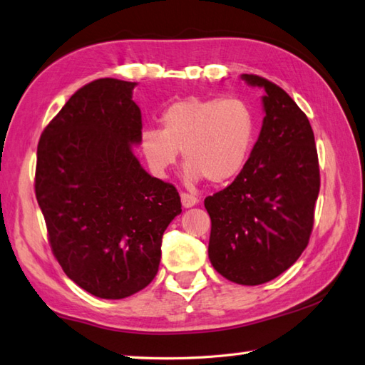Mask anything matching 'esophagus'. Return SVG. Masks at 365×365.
<instances>
[{
	"instance_id": "1",
	"label": "esophagus",
	"mask_w": 365,
	"mask_h": 365,
	"mask_svg": "<svg viewBox=\"0 0 365 365\" xmlns=\"http://www.w3.org/2000/svg\"><path fill=\"white\" fill-rule=\"evenodd\" d=\"M181 202L184 208H190V206H195L198 203V197L187 194V192H182L181 194Z\"/></svg>"
}]
</instances>
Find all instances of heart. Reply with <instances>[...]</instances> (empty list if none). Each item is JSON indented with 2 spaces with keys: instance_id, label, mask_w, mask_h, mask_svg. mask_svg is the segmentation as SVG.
Instances as JSON below:
<instances>
[{
  "instance_id": "1",
  "label": "heart",
  "mask_w": 365,
  "mask_h": 365,
  "mask_svg": "<svg viewBox=\"0 0 365 365\" xmlns=\"http://www.w3.org/2000/svg\"><path fill=\"white\" fill-rule=\"evenodd\" d=\"M254 136L256 114L245 98L187 97L163 109L160 128L143 130L140 149L157 176L167 175L182 150L189 180L221 184L245 168Z\"/></svg>"
}]
</instances>
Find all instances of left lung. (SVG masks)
Instances as JSON below:
<instances>
[{
	"label": "left lung",
	"mask_w": 365,
	"mask_h": 365,
	"mask_svg": "<svg viewBox=\"0 0 365 365\" xmlns=\"http://www.w3.org/2000/svg\"><path fill=\"white\" fill-rule=\"evenodd\" d=\"M265 118L245 168L205 198L211 217L208 256L224 278L256 286L286 272L304 252L319 194V162L305 113L283 88L256 74Z\"/></svg>",
	"instance_id": "obj_1"
}]
</instances>
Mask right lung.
Returning <instances> with one entry per match:
<instances>
[{"label": "right lung", "instance_id": "add662e5", "mask_svg": "<svg viewBox=\"0 0 365 365\" xmlns=\"http://www.w3.org/2000/svg\"><path fill=\"white\" fill-rule=\"evenodd\" d=\"M136 82L103 78L81 87L38 143L34 192L66 277L100 299L144 289L159 270L162 237L181 212L173 184L148 175Z\"/></svg>", "mask_w": 365, "mask_h": 365}]
</instances>
